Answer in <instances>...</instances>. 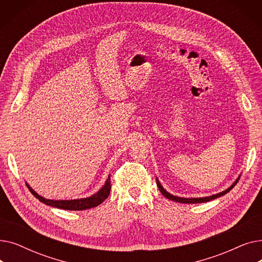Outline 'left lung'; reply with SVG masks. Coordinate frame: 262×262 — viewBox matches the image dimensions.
I'll use <instances>...</instances> for the list:
<instances>
[{
	"instance_id": "obj_1",
	"label": "left lung",
	"mask_w": 262,
	"mask_h": 262,
	"mask_svg": "<svg viewBox=\"0 0 262 262\" xmlns=\"http://www.w3.org/2000/svg\"><path fill=\"white\" fill-rule=\"evenodd\" d=\"M238 181H239V178H238V180H237L235 183H233V185H232L231 187H229L227 190H225V191H223V192H220V193L214 194V195H211V196H207V198H200V199H184V198L174 196V195H172V194L168 193V192L162 188V186L160 185V183H159L158 181H157V186H158L159 191L161 192V193H162L164 196H166L167 199H169V200H172V201H174V202H178V203H184V204H196V203H206V202H209V201H211V200H214V199H216V198H220V196H222V195L226 194L227 192H229L233 187H235V186L237 185Z\"/></svg>"
}]
</instances>
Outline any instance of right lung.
Returning a JSON list of instances; mask_svg holds the SVG:
<instances>
[{
    "label": "right lung",
    "instance_id": "1",
    "mask_svg": "<svg viewBox=\"0 0 262 262\" xmlns=\"http://www.w3.org/2000/svg\"><path fill=\"white\" fill-rule=\"evenodd\" d=\"M26 186L32 192V194L35 198H37L41 203L52 206V207H56V208L66 209V210H85V209L95 207V206L102 204L108 198L110 193V188H112V185H110V175H109L104 187L98 192V193H95L90 198L80 199V200H71V201H53V200H47L42 196L38 195L29 185L26 184Z\"/></svg>",
    "mask_w": 262,
    "mask_h": 262
}]
</instances>
